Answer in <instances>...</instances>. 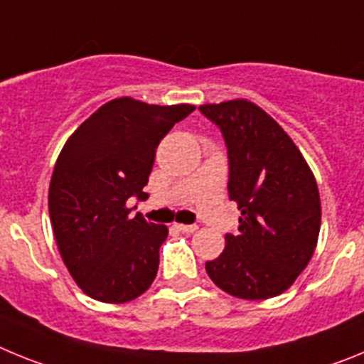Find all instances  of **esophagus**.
<instances>
[{"instance_id":"obj_1","label":"esophagus","mask_w":364,"mask_h":364,"mask_svg":"<svg viewBox=\"0 0 364 364\" xmlns=\"http://www.w3.org/2000/svg\"><path fill=\"white\" fill-rule=\"evenodd\" d=\"M175 228L182 233H195L197 231V226H193V224H175Z\"/></svg>"}]
</instances>
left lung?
Returning <instances> with one entry per match:
<instances>
[{"mask_svg":"<svg viewBox=\"0 0 364 364\" xmlns=\"http://www.w3.org/2000/svg\"><path fill=\"white\" fill-rule=\"evenodd\" d=\"M222 131L230 160L231 200L239 231L205 262L211 281L247 301L281 295L308 266L321 230L317 182L299 147L277 122L247 100L200 105Z\"/></svg>","mask_w":364,"mask_h":364,"instance_id":"obj_1","label":"left lung"}]
</instances>
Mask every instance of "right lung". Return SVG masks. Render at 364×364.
<instances>
[{"instance_id":"add662e5","label":"right lung","mask_w":364,"mask_h":364,"mask_svg":"<svg viewBox=\"0 0 364 364\" xmlns=\"http://www.w3.org/2000/svg\"><path fill=\"white\" fill-rule=\"evenodd\" d=\"M195 105H149L114 98L87 118L58 156L49 188L54 239L83 294L129 302L153 284L164 224L131 217L127 200L147 198L160 140Z\"/></svg>"}]
</instances>
